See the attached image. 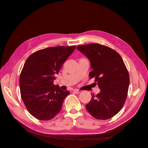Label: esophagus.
<instances>
[{"instance_id": "1", "label": "esophagus", "mask_w": 148, "mask_h": 148, "mask_svg": "<svg viewBox=\"0 0 148 148\" xmlns=\"http://www.w3.org/2000/svg\"><path fill=\"white\" fill-rule=\"evenodd\" d=\"M73 92H75V93H76V94H79L80 92H79V90H78V89H74L73 90Z\"/></svg>"}]
</instances>
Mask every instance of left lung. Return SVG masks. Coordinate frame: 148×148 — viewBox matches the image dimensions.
I'll use <instances>...</instances> for the list:
<instances>
[{
  "label": "left lung",
  "mask_w": 148,
  "mask_h": 148,
  "mask_svg": "<svg viewBox=\"0 0 148 148\" xmlns=\"http://www.w3.org/2000/svg\"><path fill=\"white\" fill-rule=\"evenodd\" d=\"M79 51L89 59L92 69L89 76L95 78L100 92L92 95L86 108L99 120L113 117L122 109L130 84L128 71L122 57L115 51L99 44L79 46Z\"/></svg>",
  "instance_id": "left-lung-1"
}]
</instances>
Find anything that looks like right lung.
Here are the masks:
<instances>
[{
	"instance_id": "1",
	"label": "right lung",
	"mask_w": 148,
	"mask_h": 148,
	"mask_svg": "<svg viewBox=\"0 0 148 148\" xmlns=\"http://www.w3.org/2000/svg\"><path fill=\"white\" fill-rule=\"evenodd\" d=\"M76 46H57L32 53L24 64L20 77L21 99L34 117L40 120L53 119L62 109L70 92L53 84L55 75L74 51Z\"/></svg>"
}]
</instances>
